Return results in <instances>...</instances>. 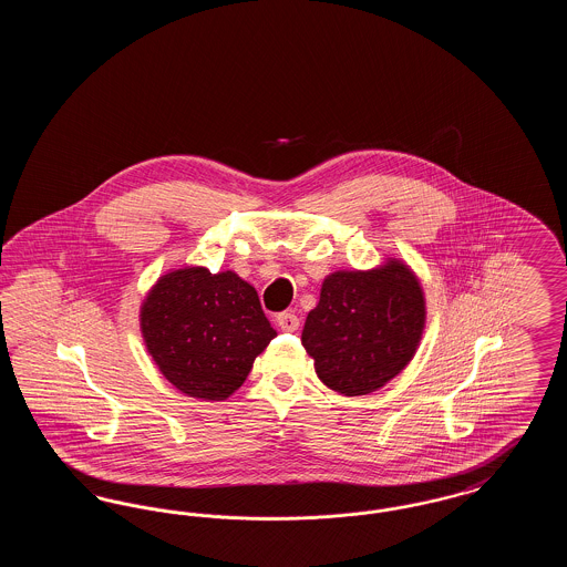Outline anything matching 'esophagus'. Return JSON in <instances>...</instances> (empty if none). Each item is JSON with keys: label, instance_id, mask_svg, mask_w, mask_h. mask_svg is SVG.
Here are the masks:
<instances>
[{"label": "esophagus", "instance_id": "esophagus-1", "mask_svg": "<svg viewBox=\"0 0 567 567\" xmlns=\"http://www.w3.org/2000/svg\"><path fill=\"white\" fill-rule=\"evenodd\" d=\"M276 323L282 329V331H296L299 327V319H297L296 312H280L276 317Z\"/></svg>", "mask_w": 567, "mask_h": 567}]
</instances>
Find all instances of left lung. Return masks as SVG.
<instances>
[{
	"label": "left lung",
	"instance_id": "obj_1",
	"mask_svg": "<svg viewBox=\"0 0 567 567\" xmlns=\"http://www.w3.org/2000/svg\"><path fill=\"white\" fill-rule=\"evenodd\" d=\"M427 319L425 293L402 259L372 270H338L308 312L301 344L317 377L342 395H368L412 361Z\"/></svg>",
	"mask_w": 567,
	"mask_h": 567
}]
</instances>
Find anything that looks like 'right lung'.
Listing matches in <instances>:
<instances>
[{
	"label": "right lung",
	"mask_w": 567,
	"mask_h": 567,
	"mask_svg": "<svg viewBox=\"0 0 567 567\" xmlns=\"http://www.w3.org/2000/svg\"><path fill=\"white\" fill-rule=\"evenodd\" d=\"M140 331L163 377L206 402L236 393L276 338L252 285L202 266L159 276L140 306Z\"/></svg>",
	"instance_id": "obj_1"
}]
</instances>
